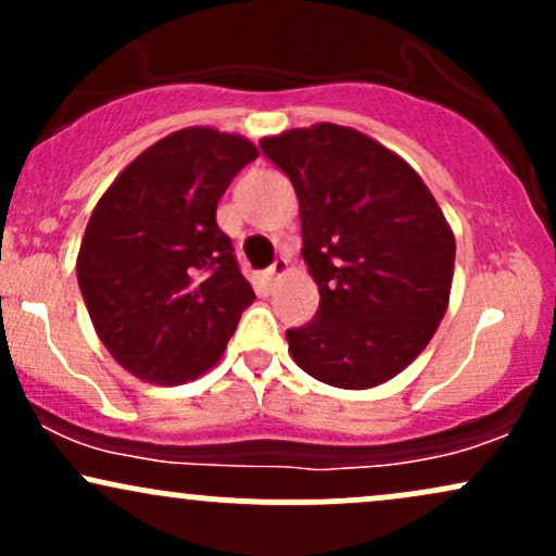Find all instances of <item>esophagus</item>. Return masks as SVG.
I'll return each mask as SVG.
<instances>
[{
	"label": "esophagus",
	"mask_w": 556,
	"mask_h": 556,
	"mask_svg": "<svg viewBox=\"0 0 556 556\" xmlns=\"http://www.w3.org/2000/svg\"><path fill=\"white\" fill-rule=\"evenodd\" d=\"M287 271H290V264H287V258H277L269 266V269H266V282L274 285V282H277V279H282Z\"/></svg>",
	"instance_id": "1"
}]
</instances>
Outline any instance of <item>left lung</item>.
I'll use <instances>...</instances> for the list:
<instances>
[{
    "label": "left lung",
    "mask_w": 556,
    "mask_h": 556,
    "mask_svg": "<svg viewBox=\"0 0 556 556\" xmlns=\"http://www.w3.org/2000/svg\"><path fill=\"white\" fill-rule=\"evenodd\" d=\"M300 203L318 314L287 329L292 361L340 389L394 379L450 305L455 235L405 159L353 127L318 123L261 138Z\"/></svg>",
    "instance_id": "left-lung-1"
}]
</instances>
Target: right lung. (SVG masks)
Returning <instances> with one entry per match:
<instances>
[{"label":"right lung","instance_id":"add662e5","mask_svg":"<svg viewBox=\"0 0 556 556\" xmlns=\"http://www.w3.org/2000/svg\"><path fill=\"white\" fill-rule=\"evenodd\" d=\"M256 156L238 132L185 127L132 159L96 203L78 285L99 340L140 381L206 374L256 300L216 227V203Z\"/></svg>","mask_w":556,"mask_h":556}]
</instances>
